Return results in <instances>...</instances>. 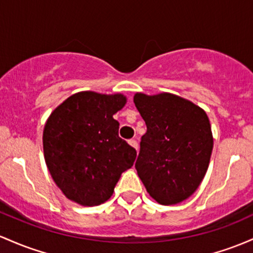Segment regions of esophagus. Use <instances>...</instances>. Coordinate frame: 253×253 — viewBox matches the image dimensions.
<instances>
[{
    "instance_id": "34e87169",
    "label": "esophagus",
    "mask_w": 253,
    "mask_h": 253,
    "mask_svg": "<svg viewBox=\"0 0 253 253\" xmlns=\"http://www.w3.org/2000/svg\"><path fill=\"white\" fill-rule=\"evenodd\" d=\"M128 143H129V145L133 146V148H134L135 150H138V141L137 140L131 139V140H128Z\"/></svg>"
}]
</instances>
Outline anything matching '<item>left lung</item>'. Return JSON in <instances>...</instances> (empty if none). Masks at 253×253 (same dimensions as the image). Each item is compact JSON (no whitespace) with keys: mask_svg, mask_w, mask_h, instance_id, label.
<instances>
[{"mask_svg":"<svg viewBox=\"0 0 253 253\" xmlns=\"http://www.w3.org/2000/svg\"><path fill=\"white\" fill-rule=\"evenodd\" d=\"M146 124L135 169L157 203L185 201L201 185L209 167L213 139L207 113L171 93H135Z\"/></svg>","mask_w":253,"mask_h":253,"instance_id":"1","label":"left lung"}]
</instances>
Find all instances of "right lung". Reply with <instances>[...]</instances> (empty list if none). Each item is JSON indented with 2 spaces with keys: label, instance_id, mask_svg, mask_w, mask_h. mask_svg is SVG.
Segmentation results:
<instances>
[{
  "label": "right lung",
  "instance_id": "obj_1",
  "mask_svg": "<svg viewBox=\"0 0 253 253\" xmlns=\"http://www.w3.org/2000/svg\"><path fill=\"white\" fill-rule=\"evenodd\" d=\"M125 104L121 93L84 91L68 97L49 116L44 158L55 184L71 201L85 207L104 203L134 163L137 151L119 137L113 118Z\"/></svg>",
  "mask_w": 253,
  "mask_h": 253
}]
</instances>
